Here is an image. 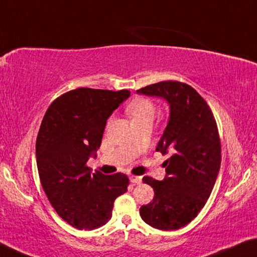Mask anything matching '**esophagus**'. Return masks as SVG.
<instances>
[{
  "label": "esophagus",
  "instance_id": "obj_1",
  "mask_svg": "<svg viewBox=\"0 0 257 257\" xmlns=\"http://www.w3.org/2000/svg\"><path fill=\"white\" fill-rule=\"evenodd\" d=\"M141 179L142 178L140 176H131V177H130V180H131L132 184H140Z\"/></svg>",
  "mask_w": 257,
  "mask_h": 257
}]
</instances>
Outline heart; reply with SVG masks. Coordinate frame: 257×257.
Returning a JSON list of instances; mask_svg holds the SVG:
<instances>
[{"label":"heart","mask_w":257,"mask_h":257,"mask_svg":"<svg viewBox=\"0 0 257 257\" xmlns=\"http://www.w3.org/2000/svg\"><path fill=\"white\" fill-rule=\"evenodd\" d=\"M126 111L131 117L132 121L151 119L156 116V106L151 100L145 97H137L126 106Z\"/></svg>","instance_id":"obj_1"}]
</instances>
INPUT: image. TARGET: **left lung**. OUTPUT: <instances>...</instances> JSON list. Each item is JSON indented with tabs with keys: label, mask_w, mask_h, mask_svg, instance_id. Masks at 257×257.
Wrapping results in <instances>:
<instances>
[{
	"label": "left lung",
	"mask_w": 257,
	"mask_h": 257,
	"mask_svg": "<svg viewBox=\"0 0 257 257\" xmlns=\"http://www.w3.org/2000/svg\"><path fill=\"white\" fill-rule=\"evenodd\" d=\"M137 92L169 103V121L156 151L171 154L163 163V180L142 179L155 194L140 216L159 230H178L195 218L214 188L222 161L218 128L207 102L187 84L161 81Z\"/></svg>",
	"instance_id": "1"
}]
</instances>
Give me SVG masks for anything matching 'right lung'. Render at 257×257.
Instances as JSON below:
<instances>
[{"label":"right lung","instance_id":"1","mask_svg":"<svg viewBox=\"0 0 257 257\" xmlns=\"http://www.w3.org/2000/svg\"><path fill=\"white\" fill-rule=\"evenodd\" d=\"M130 94L70 90L49 105L42 119L35 146L42 188L58 216L79 230L104 225L116 197L127 191V176L92 173L87 161L100 148L108 118Z\"/></svg>","mask_w":257,"mask_h":257}]
</instances>
